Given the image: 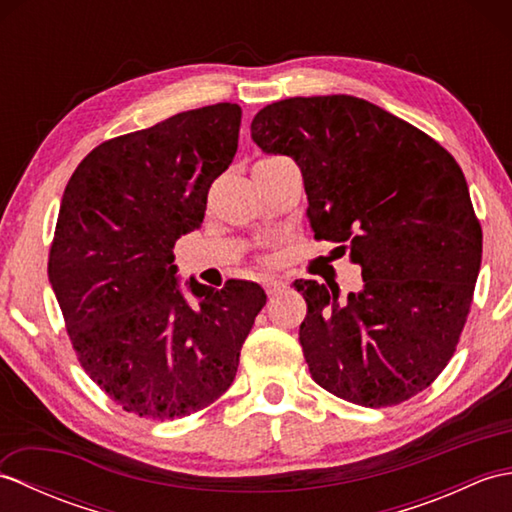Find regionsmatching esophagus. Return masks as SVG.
Instances as JSON below:
<instances>
[{
	"mask_svg": "<svg viewBox=\"0 0 512 512\" xmlns=\"http://www.w3.org/2000/svg\"><path fill=\"white\" fill-rule=\"evenodd\" d=\"M284 288H286V284H284V281H281V279L270 277V279H266V281H264V290H266V295H268V297H275L277 292H281Z\"/></svg>",
	"mask_w": 512,
	"mask_h": 512,
	"instance_id": "obj_1",
	"label": "esophagus"
}]
</instances>
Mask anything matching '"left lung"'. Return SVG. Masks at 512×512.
Here are the masks:
<instances>
[{
  "label": "left lung",
  "instance_id": "8db88e82",
  "mask_svg": "<svg viewBox=\"0 0 512 512\" xmlns=\"http://www.w3.org/2000/svg\"><path fill=\"white\" fill-rule=\"evenodd\" d=\"M250 136L297 162L314 237L361 266L363 288L297 279L314 383L389 407L447 367L469 317L482 228L458 162L418 127L350 94L297 96L259 110Z\"/></svg>",
  "mask_w": 512,
  "mask_h": 512
}]
</instances>
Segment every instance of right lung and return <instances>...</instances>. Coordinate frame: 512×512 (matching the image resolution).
Here are the masks:
<instances>
[{"instance_id": "add662e5", "label": "right lung", "mask_w": 512, "mask_h": 512, "mask_svg": "<svg viewBox=\"0 0 512 512\" xmlns=\"http://www.w3.org/2000/svg\"><path fill=\"white\" fill-rule=\"evenodd\" d=\"M239 125L235 103L176 114L92 149L63 191L50 286L85 372L140 418L189 416L220 398L266 306L253 281L215 290L191 277L182 290L173 264L231 165Z\"/></svg>"}]
</instances>
